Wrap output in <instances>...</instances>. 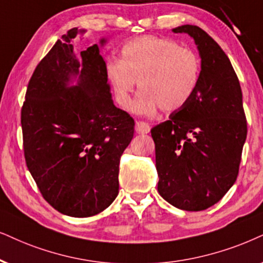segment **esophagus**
Here are the masks:
<instances>
[{
  "label": "esophagus",
  "instance_id": "esophagus-1",
  "mask_svg": "<svg viewBox=\"0 0 263 263\" xmlns=\"http://www.w3.org/2000/svg\"><path fill=\"white\" fill-rule=\"evenodd\" d=\"M136 131L138 132V134H148L149 131H151V126H149V124H147V122L144 121H137L136 122Z\"/></svg>",
  "mask_w": 263,
  "mask_h": 263
}]
</instances>
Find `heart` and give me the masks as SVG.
Masks as SVG:
<instances>
[{"label":"heart","instance_id":"heart-1","mask_svg":"<svg viewBox=\"0 0 263 263\" xmlns=\"http://www.w3.org/2000/svg\"><path fill=\"white\" fill-rule=\"evenodd\" d=\"M121 57V61L109 59L105 71L122 108L131 105L137 82L142 92L132 109L147 116L159 108L164 111L183 108L197 89L200 61L172 40L156 36L129 40L122 46Z\"/></svg>","mask_w":263,"mask_h":263}]
</instances>
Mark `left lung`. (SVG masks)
<instances>
[{
	"mask_svg": "<svg viewBox=\"0 0 263 263\" xmlns=\"http://www.w3.org/2000/svg\"><path fill=\"white\" fill-rule=\"evenodd\" d=\"M188 34L201 58L194 95L168 120L152 128L158 192L175 208L201 211L234 184L248 126L238 76L227 54L195 25L172 29Z\"/></svg>",
	"mask_w": 263,
	"mask_h": 263,
	"instance_id": "left-lung-1",
	"label": "left lung"
}]
</instances>
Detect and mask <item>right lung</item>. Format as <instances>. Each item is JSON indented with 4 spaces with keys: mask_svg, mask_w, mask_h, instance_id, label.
I'll use <instances>...</instances> for the list:
<instances>
[{
    "mask_svg": "<svg viewBox=\"0 0 263 263\" xmlns=\"http://www.w3.org/2000/svg\"><path fill=\"white\" fill-rule=\"evenodd\" d=\"M85 31L70 29L55 42L22 108L26 166L45 200L71 217L97 215L115 200L120 158L135 132L134 119L112 102L99 46L75 55L71 41Z\"/></svg>",
    "mask_w": 263,
    "mask_h": 263,
    "instance_id": "obj_1",
    "label": "right lung"
}]
</instances>
